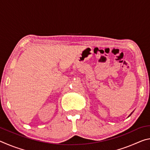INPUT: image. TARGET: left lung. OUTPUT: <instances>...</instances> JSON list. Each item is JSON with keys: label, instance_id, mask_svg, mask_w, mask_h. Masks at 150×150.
<instances>
[{"label": "left lung", "instance_id": "8db88e82", "mask_svg": "<svg viewBox=\"0 0 150 150\" xmlns=\"http://www.w3.org/2000/svg\"><path fill=\"white\" fill-rule=\"evenodd\" d=\"M132 113H131V114H130V115H129V116H128V117H129V116H130V115H132Z\"/></svg>", "mask_w": 150, "mask_h": 150}]
</instances>
